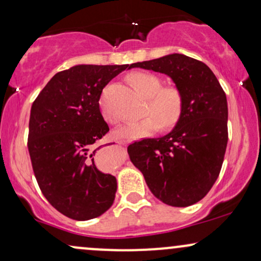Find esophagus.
Returning a JSON list of instances; mask_svg holds the SVG:
<instances>
[{
    "mask_svg": "<svg viewBox=\"0 0 261 261\" xmlns=\"http://www.w3.org/2000/svg\"><path fill=\"white\" fill-rule=\"evenodd\" d=\"M118 143H119V145H126V141L120 140V141H118Z\"/></svg>",
    "mask_w": 261,
    "mask_h": 261,
    "instance_id": "34e87169",
    "label": "esophagus"
}]
</instances>
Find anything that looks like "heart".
Wrapping results in <instances>:
<instances>
[{"mask_svg": "<svg viewBox=\"0 0 261 261\" xmlns=\"http://www.w3.org/2000/svg\"><path fill=\"white\" fill-rule=\"evenodd\" d=\"M128 80L135 88L148 98L146 113H152L139 120L128 121L116 128L114 135L118 139L135 140L147 136L160 126L170 127L176 124L182 113V95L174 87L162 88V81L153 73L134 72ZM100 112L103 118L109 122H116L118 118L107 109L103 99L100 100Z\"/></svg>", "mask_w": 261, "mask_h": 261, "instance_id": "heart-1", "label": "heart"}]
</instances>
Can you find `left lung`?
I'll list each match as a JSON object with an SVG mask.
<instances>
[{"label": "left lung", "instance_id": "left-lung-1", "mask_svg": "<svg viewBox=\"0 0 261 261\" xmlns=\"http://www.w3.org/2000/svg\"><path fill=\"white\" fill-rule=\"evenodd\" d=\"M134 67L167 74L181 93L182 113L169 134L128 146L130 160L161 201L194 205L208 193L222 167L228 141L226 94L207 65L182 54Z\"/></svg>", "mask_w": 261, "mask_h": 261}]
</instances>
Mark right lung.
Returning <instances> with one entry per match:
<instances>
[{"mask_svg": "<svg viewBox=\"0 0 261 261\" xmlns=\"http://www.w3.org/2000/svg\"><path fill=\"white\" fill-rule=\"evenodd\" d=\"M131 65H76L56 73L33 103L28 149L43 195L65 216L87 221L115 199L116 179L95 164V143L109 131L103 88Z\"/></svg>", "mask_w": 261, "mask_h": 261, "instance_id": "right-lung-1", "label": "right lung"}]
</instances>
